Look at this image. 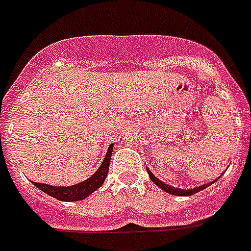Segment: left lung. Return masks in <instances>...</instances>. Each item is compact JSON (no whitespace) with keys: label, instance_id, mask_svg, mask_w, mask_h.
<instances>
[{"label":"left lung","instance_id":"obj_1","mask_svg":"<svg viewBox=\"0 0 251 251\" xmlns=\"http://www.w3.org/2000/svg\"><path fill=\"white\" fill-rule=\"evenodd\" d=\"M147 173H149V176H150V179H151V181H152V182L155 183V185H157V186L160 187V189H163V190L167 191V193H169V194L178 195V197H187V195L195 194V193H198V191L203 190L204 187L210 186V185H212V183H214V182H216V181H218V178H220V177H218V178L214 179L212 182L204 183V185H201V186L194 187V189H178V187L172 186V185H168V183H165V182H163V181H160V179L157 178V177H155V175H153L152 172L150 171L149 168H147Z\"/></svg>","mask_w":251,"mask_h":251}]
</instances>
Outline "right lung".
<instances>
[{
    "label": "right lung",
    "instance_id": "1",
    "mask_svg": "<svg viewBox=\"0 0 251 251\" xmlns=\"http://www.w3.org/2000/svg\"><path fill=\"white\" fill-rule=\"evenodd\" d=\"M113 146L114 143L109 145L101 165L86 181H82V182L72 185V186H52V185H48V183H32L36 187H39L41 191H44L45 194L50 195L53 198L62 201V202H76V201H82V199L87 198L88 195L92 194L94 191L98 190L99 187L101 186L104 181H105L106 176H108V171H109L110 156H112V152H113Z\"/></svg>",
    "mask_w": 251,
    "mask_h": 251
}]
</instances>
